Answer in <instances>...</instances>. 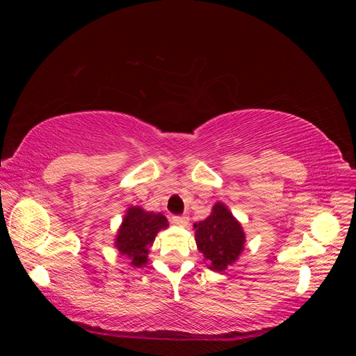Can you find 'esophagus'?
<instances>
[{"label": "esophagus", "mask_w": 356, "mask_h": 356, "mask_svg": "<svg viewBox=\"0 0 356 356\" xmlns=\"http://www.w3.org/2000/svg\"><path fill=\"white\" fill-rule=\"evenodd\" d=\"M170 221H172V224L178 225V227H186V225L188 224V217H186V215H172Z\"/></svg>", "instance_id": "esophagus-1"}]
</instances>
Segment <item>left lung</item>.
<instances>
[{
  "mask_svg": "<svg viewBox=\"0 0 356 356\" xmlns=\"http://www.w3.org/2000/svg\"><path fill=\"white\" fill-rule=\"evenodd\" d=\"M199 251L209 261V268L222 272L238 260L243 250L245 234L241 224L222 203L212 208L207 220L195 224Z\"/></svg>",
  "mask_w": 356,
  "mask_h": 356,
  "instance_id": "8db88e82",
  "label": "left lung"
}]
</instances>
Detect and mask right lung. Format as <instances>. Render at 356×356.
I'll return each mask as SVG.
<instances>
[{"label": "right lung", "instance_id": "obj_1", "mask_svg": "<svg viewBox=\"0 0 356 356\" xmlns=\"http://www.w3.org/2000/svg\"><path fill=\"white\" fill-rule=\"evenodd\" d=\"M165 227H168L165 215L145 212L138 207L129 208L117 233V250L131 260L132 266L141 267L147 263L148 248L154 242L157 232Z\"/></svg>", "mask_w": 356, "mask_h": 356}]
</instances>
